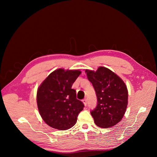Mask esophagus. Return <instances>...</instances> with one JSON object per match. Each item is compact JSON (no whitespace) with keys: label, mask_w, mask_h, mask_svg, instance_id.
Instances as JSON below:
<instances>
[{"label":"esophagus","mask_w":157,"mask_h":157,"mask_svg":"<svg viewBox=\"0 0 157 157\" xmlns=\"http://www.w3.org/2000/svg\"><path fill=\"white\" fill-rule=\"evenodd\" d=\"M82 102H83V103H84V106H86V105H87V99H83V100H82Z\"/></svg>","instance_id":"34e87169"}]
</instances>
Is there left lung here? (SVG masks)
<instances>
[{
	"label": "left lung",
	"mask_w": 157,
	"mask_h": 157,
	"mask_svg": "<svg viewBox=\"0 0 157 157\" xmlns=\"http://www.w3.org/2000/svg\"><path fill=\"white\" fill-rule=\"evenodd\" d=\"M98 98V105L91 115L98 126H115L124 117L128 105V89L124 82L108 68L99 67L96 71L86 69Z\"/></svg>",
	"instance_id": "1"
}]
</instances>
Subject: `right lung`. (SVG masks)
Wrapping results in <instances>:
<instances>
[{
	"mask_svg": "<svg viewBox=\"0 0 157 157\" xmlns=\"http://www.w3.org/2000/svg\"><path fill=\"white\" fill-rule=\"evenodd\" d=\"M80 73L79 70L56 69L38 88V109L42 119L50 127L66 130L77 122L84 104L77 99L76 91L71 88Z\"/></svg>",
	"mask_w": 157,
	"mask_h": 157,
	"instance_id": "right-lung-1",
	"label": "right lung"
}]
</instances>
